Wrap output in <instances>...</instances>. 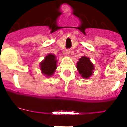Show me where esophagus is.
I'll list each match as a JSON object with an SVG mask.
<instances>
[{
	"mask_svg": "<svg viewBox=\"0 0 127 127\" xmlns=\"http://www.w3.org/2000/svg\"><path fill=\"white\" fill-rule=\"evenodd\" d=\"M66 54H67V55H70V54H71V50H67L66 51Z\"/></svg>",
	"mask_w": 127,
	"mask_h": 127,
	"instance_id": "34e87169",
	"label": "esophagus"
}]
</instances>
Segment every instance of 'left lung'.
Segmentation results:
<instances>
[{
  "instance_id": "left-lung-1",
  "label": "left lung",
  "mask_w": 127,
  "mask_h": 127,
  "mask_svg": "<svg viewBox=\"0 0 127 127\" xmlns=\"http://www.w3.org/2000/svg\"><path fill=\"white\" fill-rule=\"evenodd\" d=\"M77 69L82 77L84 79H88L93 74L95 66L90 58L83 56L77 63Z\"/></svg>"
}]
</instances>
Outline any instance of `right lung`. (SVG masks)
<instances>
[{
	"mask_svg": "<svg viewBox=\"0 0 127 127\" xmlns=\"http://www.w3.org/2000/svg\"><path fill=\"white\" fill-rule=\"evenodd\" d=\"M57 62L58 60L54 54H48L45 56L44 59L39 64L42 74L47 77L52 76L57 68Z\"/></svg>",
	"mask_w": 127,
	"mask_h": 127,
	"instance_id": "obj_1",
	"label": "right lung"
}]
</instances>
